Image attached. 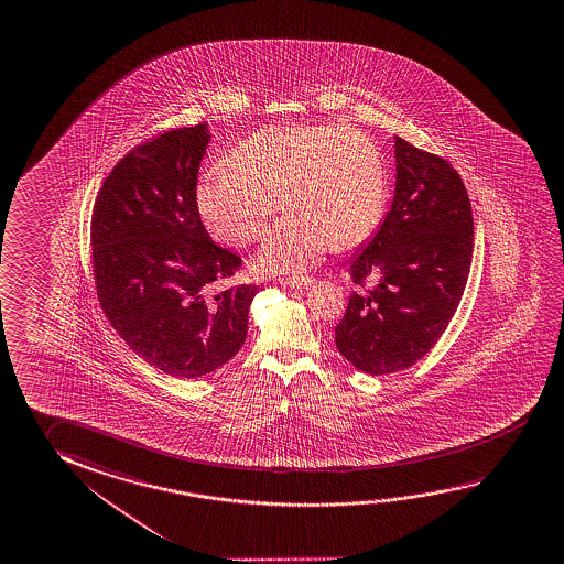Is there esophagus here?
<instances>
[{"label":"esophagus","instance_id":"1","mask_svg":"<svg viewBox=\"0 0 564 564\" xmlns=\"http://www.w3.org/2000/svg\"><path fill=\"white\" fill-rule=\"evenodd\" d=\"M279 283L283 286H291V289H305L313 283V278H285L279 279Z\"/></svg>","mask_w":564,"mask_h":564}]
</instances>
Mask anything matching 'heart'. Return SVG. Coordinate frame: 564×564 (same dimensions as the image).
I'll list each match as a JSON object with an SVG mask.
<instances>
[{"instance_id":"b5f03b06","label":"heart","mask_w":564,"mask_h":564,"mask_svg":"<svg viewBox=\"0 0 564 564\" xmlns=\"http://www.w3.org/2000/svg\"><path fill=\"white\" fill-rule=\"evenodd\" d=\"M279 220L258 253L269 273H303L334 246L370 240L386 214L388 175L378 145L346 126H278L236 145L230 166L204 175L196 203L214 238L248 246Z\"/></svg>"}]
</instances>
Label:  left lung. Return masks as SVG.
I'll return each mask as SVG.
<instances>
[{
  "label": "left lung",
  "instance_id": "left-lung-1",
  "mask_svg": "<svg viewBox=\"0 0 564 564\" xmlns=\"http://www.w3.org/2000/svg\"><path fill=\"white\" fill-rule=\"evenodd\" d=\"M395 194L376 236L350 261L354 291L336 348L358 370H406L451 323L468 281L474 220L454 166L395 135ZM373 274L379 281L362 286Z\"/></svg>",
  "mask_w": 564,
  "mask_h": 564
}]
</instances>
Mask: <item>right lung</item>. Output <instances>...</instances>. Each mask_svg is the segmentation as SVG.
Masks as SVG:
<instances>
[{
	"label": "right lung",
	"mask_w": 564,
	"mask_h": 564,
	"mask_svg": "<svg viewBox=\"0 0 564 564\" xmlns=\"http://www.w3.org/2000/svg\"><path fill=\"white\" fill-rule=\"evenodd\" d=\"M208 126L165 131L111 169L93 213L94 279L111 326L158 370L203 378L234 358L258 286L214 283L241 259L218 248L196 204Z\"/></svg>",
	"instance_id": "right-lung-1"
}]
</instances>
